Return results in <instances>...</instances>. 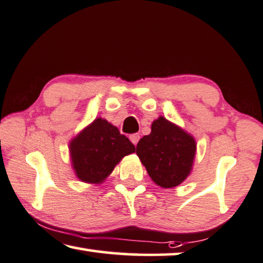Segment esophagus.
<instances>
[{
    "mask_svg": "<svg viewBox=\"0 0 263 263\" xmlns=\"http://www.w3.org/2000/svg\"><path fill=\"white\" fill-rule=\"evenodd\" d=\"M129 140L132 141V143H133V144L136 145V144H137V142L140 141V135H139V134H132L130 136H129Z\"/></svg>",
    "mask_w": 263,
    "mask_h": 263,
    "instance_id": "1",
    "label": "esophagus"
}]
</instances>
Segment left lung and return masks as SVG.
<instances>
[{
	"instance_id": "left-lung-1",
	"label": "left lung",
	"mask_w": 263,
	"mask_h": 263,
	"mask_svg": "<svg viewBox=\"0 0 263 263\" xmlns=\"http://www.w3.org/2000/svg\"><path fill=\"white\" fill-rule=\"evenodd\" d=\"M196 154V142L190 133L164 117L151 124V133L136 146L141 159L156 185L173 188L190 176Z\"/></svg>"
}]
</instances>
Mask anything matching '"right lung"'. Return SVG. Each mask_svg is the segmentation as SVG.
Masks as SVG:
<instances>
[{
	"label": "right lung",
	"mask_w": 263,
	"mask_h": 263,
	"mask_svg": "<svg viewBox=\"0 0 263 263\" xmlns=\"http://www.w3.org/2000/svg\"><path fill=\"white\" fill-rule=\"evenodd\" d=\"M69 153L77 179L99 185L135 146L107 120L97 118L69 142Z\"/></svg>",
	"instance_id": "1"
}]
</instances>
